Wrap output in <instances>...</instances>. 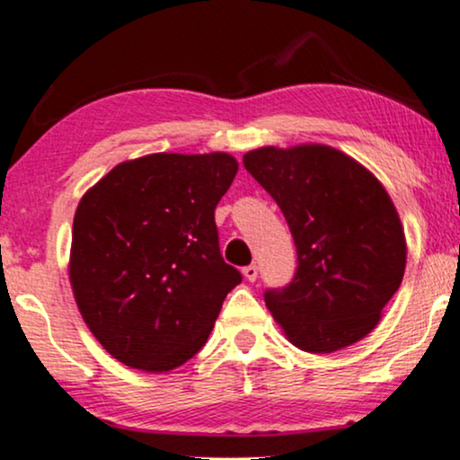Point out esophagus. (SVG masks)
Listing matches in <instances>:
<instances>
[{"instance_id": "obj_1", "label": "esophagus", "mask_w": 460, "mask_h": 460, "mask_svg": "<svg viewBox=\"0 0 460 460\" xmlns=\"http://www.w3.org/2000/svg\"><path fill=\"white\" fill-rule=\"evenodd\" d=\"M243 275H245L247 281H256L258 279V266L256 264H249L243 269Z\"/></svg>"}]
</instances>
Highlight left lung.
<instances>
[{
	"label": "left lung",
	"instance_id": "obj_1",
	"mask_svg": "<svg viewBox=\"0 0 460 460\" xmlns=\"http://www.w3.org/2000/svg\"><path fill=\"white\" fill-rule=\"evenodd\" d=\"M243 164L279 204L296 245L294 279L264 292L286 337L311 354L365 339L405 273V232L388 191L326 145L260 146Z\"/></svg>",
	"mask_w": 460,
	"mask_h": 460
}]
</instances>
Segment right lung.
<instances>
[{
    "label": "right lung",
    "instance_id": "add662e5",
    "mask_svg": "<svg viewBox=\"0 0 460 460\" xmlns=\"http://www.w3.org/2000/svg\"><path fill=\"white\" fill-rule=\"evenodd\" d=\"M228 153L121 162L78 202L70 283L112 358L151 373L196 356L241 273L219 253L215 207L236 177Z\"/></svg>",
    "mask_w": 460,
    "mask_h": 460
}]
</instances>
